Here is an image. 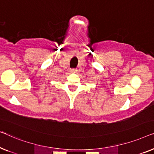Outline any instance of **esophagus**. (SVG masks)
Listing matches in <instances>:
<instances>
[{
	"label": "esophagus",
	"instance_id": "obj_1",
	"mask_svg": "<svg viewBox=\"0 0 154 154\" xmlns=\"http://www.w3.org/2000/svg\"><path fill=\"white\" fill-rule=\"evenodd\" d=\"M77 69H71L70 70V72H72V73H75V72H77Z\"/></svg>",
	"mask_w": 154,
	"mask_h": 154
}]
</instances>
